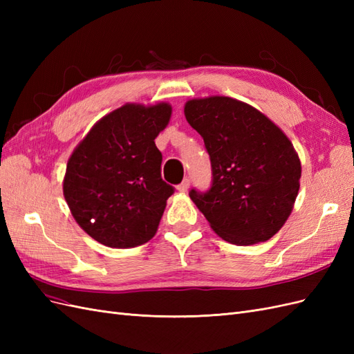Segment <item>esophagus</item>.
Returning a JSON list of instances; mask_svg holds the SVG:
<instances>
[{"instance_id": "esophagus-1", "label": "esophagus", "mask_w": 354, "mask_h": 354, "mask_svg": "<svg viewBox=\"0 0 354 354\" xmlns=\"http://www.w3.org/2000/svg\"><path fill=\"white\" fill-rule=\"evenodd\" d=\"M189 186H190V180H189V178H185V180L181 181V183L177 186V190H178V192H187Z\"/></svg>"}]
</instances>
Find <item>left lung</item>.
<instances>
[{"label":"left lung","mask_w":354,"mask_h":354,"mask_svg":"<svg viewBox=\"0 0 354 354\" xmlns=\"http://www.w3.org/2000/svg\"><path fill=\"white\" fill-rule=\"evenodd\" d=\"M186 120L202 136L212 185L190 199L218 236L234 245L269 241L294 208L301 162L279 127L252 106L224 95L185 104Z\"/></svg>","instance_id":"obj_1"}]
</instances>
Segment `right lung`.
Returning a JSON list of instances; mask_svg holds the SVG:
<instances>
[{
    "label": "right lung",
    "instance_id": "add662e5",
    "mask_svg": "<svg viewBox=\"0 0 354 354\" xmlns=\"http://www.w3.org/2000/svg\"><path fill=\"white\" fill-rule=\"evenodd\" d=\"M171 106L127 103L103 116L75 147L63 195L81 229L111 248L151 241L174 187L160 177L155 145Z\"/></svg>",
    "mask_w": 354,
    "mask_h": 354
}]
</instances>
